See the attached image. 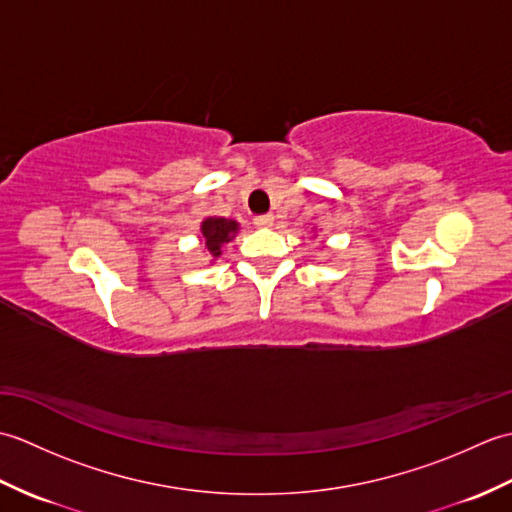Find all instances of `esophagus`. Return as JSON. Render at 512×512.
I'll return each mask as SVG.
<instances>
[{"label":"esophagus","mask_w":512,"mask_h":512,"mask_svg":"<svg viewBox=\"0 0 512 512\" xmlns=\"http://www.w3.org/2000/svg\"><path fill=\"white\" fill-rule=\"evenodd\" d=\"M255 224H257V226H273V224H275V215H273V213L257 215V217H255Z\"/></svg>","instance_id":"34e87169"}]
</instances>
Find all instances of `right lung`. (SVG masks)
<instances>
[{"mask_svg":"<svg viewBox=\"0 0 512 512\" xmlns=\"http://www.w3.org/2000/svg\"><path fill=\"white\" fill-rule=\"evenodd\" d=\"M237 231L239 224L235 220H226V217H206L200 226L204 246L213 259L222 255V246L231 242Z\"/></svg>","mask_w":512,"mask_h":512,"instance_id":"add662e5","label":"right lung"}]
</instances>
